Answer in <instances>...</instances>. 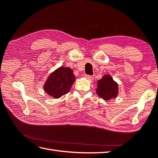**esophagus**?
Segmentation results:
<instances>
[{
	"label": "esophagus",
	"mask_w": 158,
	"mask_h": 158,
	"mask_svg": "<svg viewBox=\"0 0 158 158\" xmlns=\"http://www.w3.org/2000/svg\"><path fill=\"white\" fill-rule=\"evenodd\" d=\"M85 77L88 80H90V81H92V80L94 79V76H92V75H86L85 76Z\"/></svg>",
	"instance_id": "esophagus-1"
}]
</instances>
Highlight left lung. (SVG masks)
<instances>
[{
  "mask_svg": "<svg viewBox=\"0 0 158 158\" xmlns=\"http://www.w3.org/2000/svg\"><path fill=\"white\" fill-rule=\"evenodd\" d=\"M96 92L103 99L110 101L118 97V84L112 76L106 74L100 80H98Z\"/></svg>",
  "mask_w": 158,
  "mask_h": 158,
  "instance_id": "obj_1",
  "label": "left lung"
}]
</instances>
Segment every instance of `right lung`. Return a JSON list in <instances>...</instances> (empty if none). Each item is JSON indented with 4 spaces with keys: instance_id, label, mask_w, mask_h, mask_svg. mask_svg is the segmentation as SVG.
<instances>
[{
    "instance_id": "add662e5",
    "label": "right lung",
    "mask_w": 158,
    "mask_h": 158,
    "mask_svg": "<svg viewBox=\"0 0 158 158\" xmlns=\"http://www.w3.org/2000/svg\"><path fill=\"white\" fill-rule=\"evenodd\" d=\"M75 80L72 69L61 66L48 75L43 88L48 95L54 98H59L70 90Z\"/></svg>"
}]
</instances>
